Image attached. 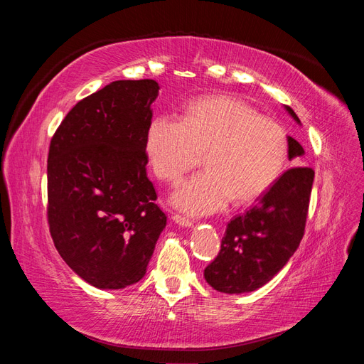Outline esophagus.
I'll return each mask as SVG.
<instances>
[{"mask_svg":"<svg viewBox=\"0 0 364 364\" xmlns=\"http://www.w3.org/2000/svg\"><path fill=\"white\" fill-rule=\"evenodd\" d=\"M173 220L178 225H181V226H193V220L191 218H188V217H185V215H182V214H173Z\"/></svg>","mask_w":364,"mask_h":364,"instance_id":"esophagus-1","label":"esophagus"}]
</instances>
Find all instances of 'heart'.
<instances>
[{"label":"heart","instance_id":"heart-1","mask_svg":"<svg viewBox=\"0 0 364 364\" xmlns=\"http://www.w3.org/2000/svg\"><path fill=\"white\" fill-rule=\"evenodd\" d=\"M205 170L174 193L176 206L208 214L257 200L277 182L289 155L287 130L229 95H208L186 105L181 119L156 117L146 132V156L158 179L178 183L202 159Z\"/></svg>","mask_w":364,"mask_h":364}]
</instances>
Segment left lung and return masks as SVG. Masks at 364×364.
Returning a JSON list of instances; mask_svg holds the SVG:
<instances>
[{
    "mask_svg": "<svg viewBox=\"0 0 364 364\" xmlns=\"http://www.w3.org/2000/svg\"><path fill=\"white\" fill-rule=\"evenodd\" d=\"M289 114L301 123L293 109ZM304 155L289 136V158ZM314 170L296 165L285 170L245 214L226 226L218 255L205 269V279L222 293L240 294L267 284L299 247L305 232Z\"/></svg>",
    "mask_w": 364,
    "mask_h": 364,
    "instance_id": "obj_1",
    "label": "left lung"
}]
</instances>
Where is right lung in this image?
I'll use <instances>...</instances> for the list:
<instances>
[{
  "instance_id": "1",
  "label": "right lung",
  "mask_w": 364,
  "mask_h": 364,
  "mask_svg": "<svg viewBox=\"0 0 364 364\" xmlns=\"http://www.w3.org/2000/svg\"><path fill=\"white\" fill-rule=\"evenodd\" d=\"M155 80H117L77 103L54 132L47 220L63 261L97 289L146 274L167 215L147 178Z\"/></svg>"
}]
</instances>
